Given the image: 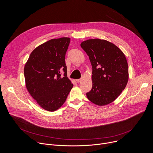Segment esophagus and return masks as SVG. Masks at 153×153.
<instances>
[{
  "instance_id": "obj_1",
  "label": "esophagus",
  "mask_w": 153,
  "mask_h": 153,
  "mask_svg": "<svg viewBox=\"0 0 153 153\" xmlns=\"http://www.w3.org/2000/svg\"><path fill=\"white\" fill-rule=\"evenodd\" d=\"M80 81H81V79H76V82H77V83H79Z\"/></svg>"
}]
</instances>
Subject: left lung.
Listing matches in <instances>:
<instances>
[{"label":"left lung","mask_w":153,"mask_h":153,"mask_svg":"<svg viewBox=\"0 0 153 153\" xmlns=\"http://www.w3.org/2000/svg\"><path fill=\"white\" fill-rule=\"evenodd\" d=\"M80 45L92 67V87L86 93L87 98L98 106L112 103L125 89L128 80L124 54L115 44L104 39H88Z\"/></svg>","instance_id":"8db88e82"}]
</instances>
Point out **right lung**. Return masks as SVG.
<instances>
[{"mask_svg":"<svg viewBox=\"0 0 153 153\" xmlns=\"http://www.w3.org/2000/svg\"><path fill=\"white\" fill-rule=\"evenodd\" d=\"M70 38L50 39L35 48L25 66L26 86L38 104L48 111L61 108L73 85L67 75L65 58ZM65 73L61 77L60 71Z\"/></svg>","mask_w":153,"mask_h":153,"instance_id":"add662e5","label":"right lung"}]
</instances>
